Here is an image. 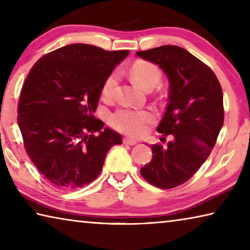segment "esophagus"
Instances as JSON below:
<instances>
[{"label": "esophagus", "mask_w": 250, "mask_h": 250, "mask_svg": "<svg viewBox=\"0 0 250 250\" xmlns=\"http://www.w3.org/2000/svg\"><path fill=\"white\" fill-rule=\"evenodd\" d=\"M124 143L125 145H126V146H134V145H137V141L135 140H133V139H130V138H125L124 139Z\"/></svg>", "instance_id": "34e87169"}]
</instances>
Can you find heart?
<instances>
[{"instance_id":"obj_1","label":"heart","mask_w":250,"mask_h":250,"mask_svg":"<svg viewBox=\"0 0 250 250\" xmlns=\"http://www.w3.org/2000/svg\"><path fill=\"white\" fill-rule=\"evenodd\" d=\"M131 77L143 89L150 90L160 83L162 73L158 66L151 62L137 61L130 68ZM118 83V74H110L101 87V95L104 99L112 98ZM154 120V115L149 110L118 109L110 116V125L121 133L140 137L146 131L147 125Z\"/></svg>"}]
</instances>
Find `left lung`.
Returning <instances> with one entry per match:
<instances>
[{"label":"left lung","instance_id":"1","mask_svg":"<svg viewBox=\"0 0 250 250\" xmlns=\"http://www.w3.org/2000/svg\"><path fill=\"white\" fill-rule=\"evenodd\" d=\"M137 55L167 76L168 103L156 130L162 137L173 135L167 147L152 146V160L140 172L156 188H173L195 174L216 143L224 124L222 87L208 66L180 46L164 45Z\"/></svg>","mask_w":250,"mask_h":250}]
</instances>
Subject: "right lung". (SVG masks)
Instances as JSON below:
<instances>
[{
    "label": "right lung",
    "mask_w": 250,
    "mask_h": 250,
    "mask_svg": "<svg viewBox=\"0 0 250 250\" xmlns=\"http://www.w3.org/2000/svg\"><path fill=\"white\" fill-rule=\"evenodd\" d=\"M129 50L71 44L44 55L29 70L18 107L24 147L39 171L62 189L91 183L119 133L96 119L101 87Z\"/></svg>",
    "instance_id": "right-lung-1"
}]
</instances>
